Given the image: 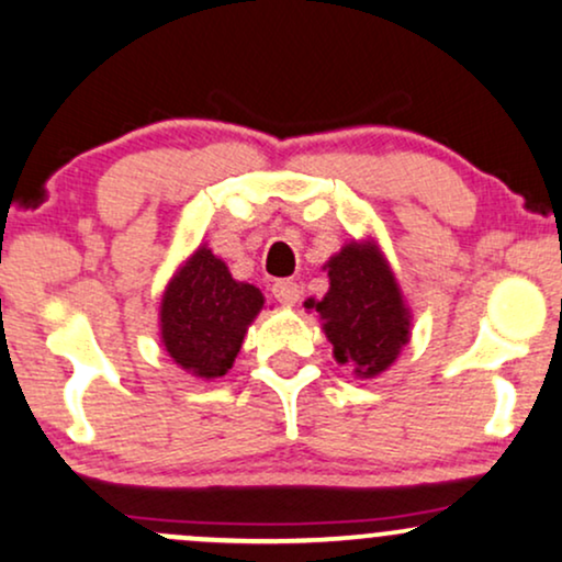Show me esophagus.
I'll list each match as a JSON object with an SVG mask.
<instances>
[{
	"instance_id": "esophagus-1",
	"label": "esophagus",
	"mask_w": 562,
	"mask_h": 562,
	"mask_svg": "<svg viewBox=\"0 0 562 562\" xmlns=\"http://www.w3.org/2000/svg\"><path fill=\"white\" fill-rule=\"evenodd\" d=\"M272 295L282 306H295L301 301V285L293 280H277L272 285Z\"/></svg>"
}]
</instances>
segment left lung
<instances>
[{
	"instance_id": "left-lung-1",
	"label": "left lung",
	"mask_w": 562,
	"mask_h": 562,
	"mask_svg": "<svg viewBox=\"0 0 562 562\" xmlns=\"http://www.w3.org/2000/svg\"><path fill=\"white\" fill-rule=\"evenodd\" d=\"M322 269L330 277L325 299L303 306L319 314L335 362L362 380L383 375L412 335V312L389 259L375 237H364L346 243Z\"/></svg>"
}]
</instances>
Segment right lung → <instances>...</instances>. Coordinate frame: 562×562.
I'll use <instances>...</instances> for the list:
<instances>
[{"label": "right lung", "mask_w": 562, "mask_h": 562, "mask_svg": "<svg viewBox=\"0 0 562 562\" xmlns=\"http://www.w3.org/2000/svg\"><path fill=\"white\" fill-rule=\"evenodd\" d=\"M261 308V290L235 280L209 245H198L164 290L160 344L187 375L216 380L232 370Z\"/></svg>", "instance_id": "add662e5"}]
</instances>
